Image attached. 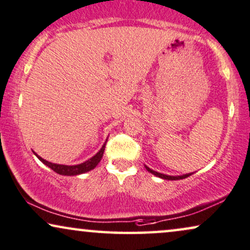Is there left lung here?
Listing matches in <instances>:
<instances>
[{"label": "left lung", "mask_w": 250, "mask_h": 250, "mask_svg": "<svg viewBox=\"0 0 250 250\" xmlns=\"http://www.w3.org/2000/svg\"><path fill=\"white\" fill-rule=\"evenodd\" d=\"M145 167H146V165H145ZM146 168H147L148 172L153 173L154 176H156V177H158V178H162V179H165V180H179V179H185V178L189 177L190 174H192V173H187V174H183V176H167V174H163V173L156 172V171L151 170V168L148 167H146Z\"/></svg>", "instance_id": "8db88e82"}]
</instances>
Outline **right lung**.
I'll list each match as a JSON object with an SVG mask.
<instances>
[{
    "label": "right lung",
    "instance_id": "obj_1",
    "mask_svg": "<svg viewBox=\"0 0 250 250\" xmlns=\"http://www.w3.org/2000/svg\"><path fill=\"white\" fill-rule=\"evenodd\" d=\"M105 144L106 142H104V145L102 146L101 149H100L99 153H96V155H94L92 158H89L88 161L83 162V163H82V164H77V165L55 164V163H51V162L43 160V158L39 156V155H37V153H34V154H35V156H37L39 160L42 162V163H43L44 165H47L48 167H50L51 170H54L56 173L62 174V176H77V174L88 172V171L93 170V168L100 163V161H101V158L103 156V153H104Z\"/></svg>",
    "mask_w": 250,
    "mask_h": 250
}]
</instances>
